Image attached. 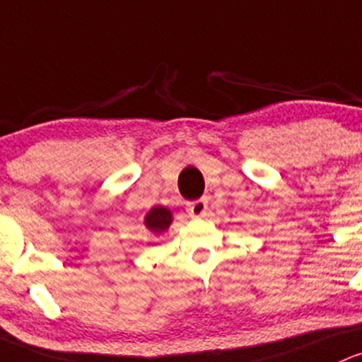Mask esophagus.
<instances>
[{
    "label": "esophagus",
    "instance_id": "1",
    "mask_svg": "<svg viewBox=\"0 0 362 362\" xmlns=\"http://www.w3.org/2000/svg\"><path fill=\"white\" fill-rule=\"evenodd\" d=\"M186 211L192 218H204L207 214V200L206 199H199L193 200V202L186 204Z\"/></svg>",
    "mask_w": 362,
    "mask_h": 362
}]
</instances>
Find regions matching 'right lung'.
<instances>
[{"mask_svg":"<svg viewBox=\"0 0 362 362\" xmlns=\"http://www.w3.org/2000/svg\"><path fill=\"white\" fill-rule=\"evenodd\" d=\"M170 221H173V216H170L169 209L153 207L148 212L146 219H144V225H146L148 230H151L153 233H162L169 228Z\"/></svg>","mask_w":362,"mask_h":362,"instance_id":"1","label":"right lung"}]
</instances>
